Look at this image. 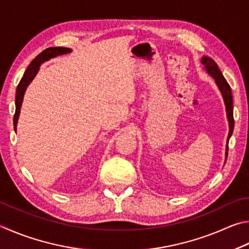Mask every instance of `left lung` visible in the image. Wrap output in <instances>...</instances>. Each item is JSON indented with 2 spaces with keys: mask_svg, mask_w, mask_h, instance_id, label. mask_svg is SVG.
Wrapping results in <instances>:
<instances>
[{
  "mask_svg": "<svg viewBox=\"0 0 249 249\" xmlns=\"http://www.w3.org/2000/svg\"><path fill=\"white\" fill-rule=\"evenodd\" d=\"M202 64L206 67L208 73L214 78L217 86L221 90L222 95H223L225 107H226V112H228V119L230 122V132H229V138H228V146H226V156H228V151H229V140L231 136L233 133L234 129V117H233V96H232V90H231V86L229 83L226 82L225 77L222 74L221 70L217 67L214 60H212L209 56H203L201 60Z\"/></svg>",
  "mask_w": 249,
  "mask_h": 249,
  "instance_id": "left-lung-1",
  "label": "left lung"
}]
</instances>
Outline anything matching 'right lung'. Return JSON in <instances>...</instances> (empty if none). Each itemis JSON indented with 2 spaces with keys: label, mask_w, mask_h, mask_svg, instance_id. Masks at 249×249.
<instances>
[{
  "label": "right lung",
  "mask_w": 249,
  "mask_h": 249,
  "mask_svg": "<svg viewBox=\"0 0 249 249\" xmlns=\"http://www.w3.org/2000/svg\"><path fill=\"white\" fill-rule=\"evenodd\" d=\"M69 52H71V49H69V48H62V47L48 48V49L43 50L41 53H39L36 58H35L32 62H30L27 70H26L24 73L23 77H21L19 84L17 85V89H16V98H15L16 109H15V115H14V129L15 130H16L17 120H18L20 106H21V102H23V97H24L26 87L28 86L29 83L33 81V78L37 74L38 70H39V65H40L42 62H45V61L53 58V56L61 55V54H67V53H69Z\"/></svg>",
  "instance_id": "obj_1"
}]
</instances>
